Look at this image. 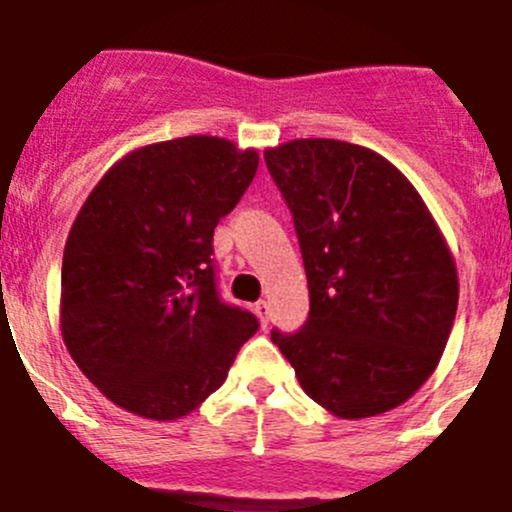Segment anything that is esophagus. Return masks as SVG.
<instances>
[{
    "label": "esophagus",
    "mask_w": 512,
    "mask_h": 512,
    "mask_svg": "<svg viewBox=\"0 0 512 512\" xmlns=\"http://www.w3.org/2000/svg\"><path fill=\"white\" fill-rule=\"evenodd\" d=\"M255 315H257V320L262 322V327H265L267 322H270V305H267L265 300H260L255 305Z\"/></svg>",
    "instance_id": "1"
}]
</instances>
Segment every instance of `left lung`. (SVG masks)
I'll return each mask as SVG.
<instances>
[{
  "mask_svg": "<svg viewBox=\"0 0 512 512\" xmlns=\"http://www.w3.org/2000/svg\"><path fill=\"white\" fill-rule=\"evenodd\" d=\"M295 220L310 315L272 342L302 390L342 420L413 398L438 367L458 310L450 247L408 177L340 140L265 152Z\"/></svg>",
  "mask_w": 512,
  "mask_h": 512,
  "instance_id": "8db88e82",
  "label": "left lung"
}]
</instances>
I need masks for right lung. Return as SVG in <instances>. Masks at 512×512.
Segmentation results:
<instances>
[{"mask_svg": "<svg viewBox=\"0 0 512 512\" xmlns=\"http://www.w3.org/2000/svg\"><path fill=\"white\" fill-rule=\"evenodd\" d=\"M257 165V150L222 137H177L124 155L84 200L64 245L62 337L127 413L190 415L260 327L220 300L210 257Z\"/></svg>", "mask_w": 512, "mask_h": 512, "instance_id": "1", "label": "right lung"}]
</instances>
